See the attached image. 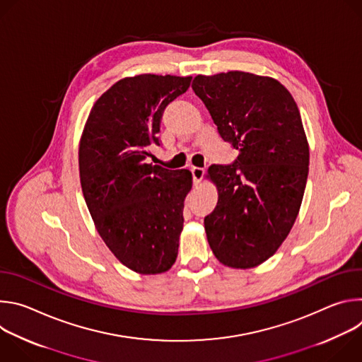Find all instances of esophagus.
<instances>
[{
  "label": "esophagus",
  "mask_w": 362,
  "mask_h": 362,
  "mask_svg": "<svg viewBox=\"0 0 362 362\" xmlns=\"http://www.w3.org/2000/svg\"><path fill=\"white\" fill-rule=\"evenodd\" d=\"M190 172H192V176H193V183H194V185H199L200 180H202V177H203V175H204V169L193 166V168L190 169Z\"/></svg>",
  "instance_id": "34e87169"
}]
</instances>
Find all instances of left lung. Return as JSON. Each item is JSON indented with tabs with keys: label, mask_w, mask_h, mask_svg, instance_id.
<instances>
[{
	"label": "left lung",
	"mask_w": 362,
	"mask_h": 362,
	"mask_svg": "<svg viewBox=\"0 0 362 362\" xmlns=\"http://www.w3.org/2000/svg\"><path fill=\"white\" fill-rule=\"evenodd\" d=\"M192 88L239 151L208 170L219 197L206 236L221 264L257 267L286 239L302 203L309 146L298 106L278 80L245 71L196 76Z\"/></svg>",
	"instance_id": "left-lung-1"
}]
</instances>
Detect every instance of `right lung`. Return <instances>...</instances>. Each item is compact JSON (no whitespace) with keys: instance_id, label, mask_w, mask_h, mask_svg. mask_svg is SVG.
I'll return each mask as SVG.
<instances>
[{"instance_id":"right-lung-1","label":"right lung","mask_w":362,"mask_h":362,"mask_svg":"<svg viewBox=\"0 0 362 362\" xmlns=\"http://www.w3.org/2000/svg\"><path fill=\"white\" fill-rule=\"evenodd\" d=\"M192 77L140 74L94 103L80 147V183L95 229L117 259L141 275L163 274L177 257L192 173L146 163L168 105Z\"/></svg>"}]
</instances>
